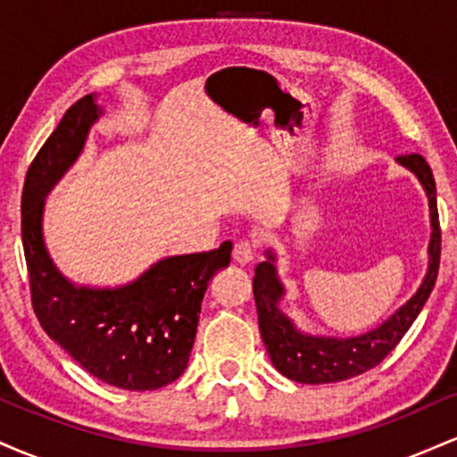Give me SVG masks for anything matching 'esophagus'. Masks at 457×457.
Returning a JSON list of instances; mask_svg holds the SVG:
<instances>
[{"mask_svg":"<svg viewBox=\"0 0 457 457\" xmlns=\"http://www.w3.org/2000/svg\"><path fill=\"white\" fill-rule=\"evenodd\" d=\"M232 258L234 262H238V264H249V262L255 258V243H251V240H238V243L234 245Z\"/></svg>","mask_w":457,"mask_h":457,"instance_id":"obj_1","label":"esophagus"}]
</instances>
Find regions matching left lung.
<instances>
[{"instance_id":"left-lung-1","label":"left lung","mask_w":457,"mask_h":457,"mask_svg":"<svg viewBox=\"0 0 457 457\" xmlns=\"http://www.w3.org/2000/svg\"><path fill=\"white\" fill-rule=\"evenodd\" d=\"M397 161L403 167L414 171L429 199V217H432V240H429V269L421 287L411 301L393 316L380 324L378 328L361 335V337L333 339V337H312L295 328L283 313L277 309V303L283 296V286L277 279L272 253L269 260L255 266L253 275V296L258 307L260 333L269 350L272 365L286 378L303 382V385H327V382H342L354 376L365 374L380 361L391 354V350L402 342L406 330L421 313L423 305L432 295L440 266V221L436 206V182L432 170L421 154H402Z\"/></svg>"}]
</instances>
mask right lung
<instances>
[{
	"label": "right lung",
	"instance_id": "right-lung-1",
	"mask_svg": "<svg viewBox=\"0 0 457 457\" xmlns=\"http://www.w3.org/2000/svg\"><path fill=\"white\" fill-rule=\"evenodd\" d=\"M98 118L94 94L64 113L31 161L21 197V236L31 307L40 327L94 378L127 391H154L185 374L208 281L229 264L232 243L154 264L118 290L75 287L43 243L45 195L83 148Z\"/></svg>",
	"mask_w": 457,
	"mask_h": 457
}]
</instances>
